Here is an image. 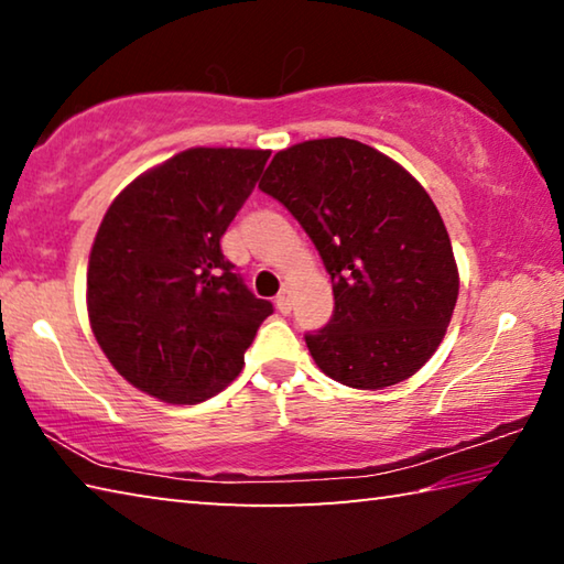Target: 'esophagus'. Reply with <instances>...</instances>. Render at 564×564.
Returning a JSON list of instances; mask_svg holds the SVG:
<instances>
[{
    "label": "esophagus",
    "instance_id": "esophagus-1",
    "mask_svg": "<svg viewBox=\"0 0 564 564\" xmlns=\"http://www.w3.org/2000/svg\"><path fill=\"white\" fill-rule=\"evenodd\" d=\"M275 308H279L281 313H291V289L289 285H283L281 293L275 295Z\"/></svg>",
    "mask_w": 564,
    "mask_h": 564
}]
</instances>
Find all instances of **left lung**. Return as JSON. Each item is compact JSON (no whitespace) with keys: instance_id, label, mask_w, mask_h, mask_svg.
<instances>
[{"instance_id":"left-lung-1","label":"left lung","mask_w":564,"mask_h":564,"mask_svg":"<svg viewBox=\"0 0 564 564\" xmlns=\"http://www.w3.org/2000/svg\"><path fill=\"white\" fill-rule=\"evenodd\" d=\"M259 188L293 214L330 273V321L305 333L338 383L380 390L417 373L441 346L457 301L451 236L408 171L352 139L283 149Z\"/></svg>"}]
</instances>
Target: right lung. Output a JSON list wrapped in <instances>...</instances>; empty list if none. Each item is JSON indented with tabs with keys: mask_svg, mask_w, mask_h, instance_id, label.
<instances>
[{
	"mask_svg": "<svg viewBox=\"0 0 564 564\" xmlns=\"http://www.w3.org/2000/svg\"><path fill=\"white\" fill-rule=\"evenodd\" d=\"M261 149H186L113 198L89 256L94 338L133 388L194 405L231 383L271 301L246 289L221 236L269 161Z\"/></svg>",
	"mask_w": 564,
	"mask_h": 564,
	"instance_id": "add662e5",
	"label": "right lung"
}]
</instances>
